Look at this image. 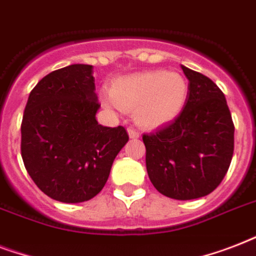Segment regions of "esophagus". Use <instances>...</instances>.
Wrapping results in <instances>:
<instances>
[{
    "label": "esophagus",
    "mask_w": 256,
    "mask_h": 256,
    "mask_svg": "<svg viewBox=\"0 0 256 256\" xmlns=\"http://www.w3.org/2000/svg\"><path fill=\"white\" fill-rule=\"evenodd\" d=\"M128 136H130L132 140H138V138H140V132H136V130H134L132 128H128Z\"/></svg>",
    "instance_id": "obj_1"
}]
</instances>
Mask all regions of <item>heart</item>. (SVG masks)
<instances>
[{
	"label": "heart",
	"mask_w": 256,
	"mask_h": 256,
	"mask_svg": "<svg viewBox=\"0 0 256 256\" xmlns=\"http://www.w3.org/2000/svg\"><path fill=\"white\" fill-rule=\"evenodd\" d=\"M188 96L183 76L174 72L152 70L120 77L112 82L108 108L134 110L136 124L156 128L174 120L182 112Z\"/></svg>",
	"instance_id": "b5f03b06"
}]
</instances>
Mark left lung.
I'll list each match as a JSON object with an SVG mask.
<instances>
[{
  "label": "left lung",
  "mask_w": 256,
  "mask_h": 256,
  "mask_svg": "<svg viewBox=\"0 0 256 256\" xmlns=\"http://www.w3.org/2000/svg\"><path fill=\"white\" fill-rule=\"evenodd\" d=\"M188 96L170 124L144 134L148 178L160 194L178 200L202 198L219 186L234 154V124L222 90L182 66Z\"/></svg>",
  "instance_id": "obj_1"
}]
</instances>
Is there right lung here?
I'll list each match as a JSON object with an SVG mask.
<instances>
[{"label":"right lung","instance_id":"obj_1","mask_svg":"<svg viewBox=\"0 0 256 256\" xmlns=\"http://www.w3.org/2000/svg\"><path fill=\"white\" fill-rule=\"evenodd\" d=\"M100 108L92 65L54 70L30 92L21 124V156L30 178L52 199L85 202L108 182L128 136L122 126L98 124Z\"/></svg>","mask_w":256,"mask_h":256}]
</instances>
